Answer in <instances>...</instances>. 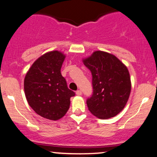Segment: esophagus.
<instances>
[{"label": "esophagus", "instance_id": "obj_1", "mask_svg": "<svg viewBox=\"0 0 157 157\" xmlns=\"http://www.w3.org/2000/svg\"><path fill=\"white\" fill-rule=\"evenodd\" d=\"M76 94L78 95V96H80V95H82V91L80 90H77L76 91Z\"/></svg>", "mask_w": 157, "mask_h": 157}]
</instances>
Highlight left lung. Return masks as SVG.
I'll use <instances>...</instances> for the list:
<instances>
[{"label":"left lung","mask_w":157,"mask_h":157,"mask_svg":"<svg viewBox=\"0 0 157 157\" xmlns=\"http://www.w3.org/2000/svg\"><path fill=\"white\" fill-rule=\"evenodd\" d=\"M92 75L93 92L86 100L89 110L100 119L118 114L127 103L131 93L130 75L117 57L97 51L83 60Z\"/></svg>","instance_id":"left-lung-1"}]
</instances>
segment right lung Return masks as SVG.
Instances as JSON below:
<instances>
[{
	"instance_id": "1",
	"label": "right lung",
	"mask_w": 157,
	"mask_h": 157,
	"mask_svg": "<svg viewBox=\"0 0 157 157\" xmlns=\"http://www.w3.org/2000/svg\"><path fill=\"white\" fill-rule=\"evenodd\" d=\"M65 55L58 51L44 54L32 64L24 79L29 105L37 114L51 120L62 118L75 95L60 72Z\"/></svg>"
}]
</instances>
